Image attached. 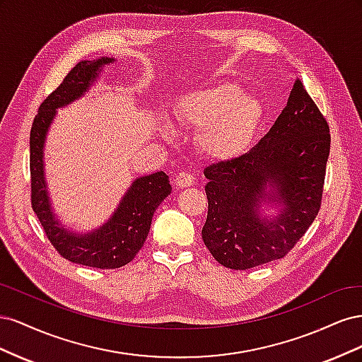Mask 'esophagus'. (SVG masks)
Returning a JSON list of instances; mask_svg holds the SVG:
<instances>
[{
    "label": "esophagus",
    "mask_w": 362,
    "mask_h": 362,
    "mask_svg": "<svg viewBox=\"0 0 362 362\" xmlns=\"http://www.w3.org/2000/svg\"><path fill=\"white\" fill-rule=\"evenodd\" d=\"M177 185L178 187H181V189H184V187H190V185H193L194 184V177L192 173H187V172H181V173H178V177H177Z\"/></svg>",
    "instance_id": "34e87169"
}]
</instances>
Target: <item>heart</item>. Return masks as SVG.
<instances>
[{
    "mask_svg": "<svg viewBox=\"0 0 362 362\" xmlns=\"http://www.w3.org/2000/svg\"><path fill=\"white\" fill-rule=\"evenodd\" d=\"M262 116L255 96L243 93L242 87L222 83L184 96L177 107L180 124L196 129V141L206 157L229 160L250 144ZM166 136L170 128L164 124Z\"/></svg>",
    "mask_w": 362,
    "mask_h": 362,
    "instance_id": "b5f03b06",
    "label": "heart"
}]
</instances>
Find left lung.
<instances>
[{
	"label": "left lung",
	"instance_id": "left-lung-1",
	"mask_svg": "<svg viewBox=\"0 0 362 362\" xmlns=\"http://www.w3.org/2000/svg\"><path fill=\"white\" fill-rule=\"evenodd\" d=\"M329 149V125L298 78L257 146L204 170L202 238L214 259L246 270L286 257L320 210ZM264 203L275 204L279 216L262 218Z\"/></svg>",
	"mask_w": 362,
	"mask_h": 362
}]
</instances>
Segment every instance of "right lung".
I'll use <instances>...</instances> for the list:
<instances>
[{"label": "right lung", "instance_id": "obj_1", "mask_svg": "<svg viewBox=\"0 0 362 362\" xmlns=\"http://www.w3.org/2000/svg\"><path fill=\"white\" fill-rule=\"evenodd\" d=\"M112 57L81 60L64 76L62 84L39 107L30 131L31 206L39 217L51 245L59 254L75 264L95 269H117L133 259L145 245L152 216L172 192L169 177L156 172L140 177L129 185L113 216L92 233L78 234L64 228L52 211L43 169V146L49 125L59 108L81 98L96 81Z\"/></svg>", "mask_w": 362, "mask_h": 362}]
</instances>
